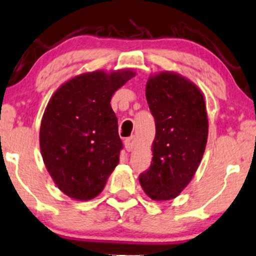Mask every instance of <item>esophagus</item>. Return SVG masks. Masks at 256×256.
<instances>
[{
	"mask_svg": "<svg viewBox=\"0 0 256 256\" xmlns=\"http://www.w3.org/2000/svg\"><path fill=\"white\" fill-rule=\"evenodd\" d=\"M136 144H137V142H136V138L132 136V137L128 138L125 140V148L126 151H134V148H136Z\"/></svg>",
	"mask_w": 256,
	"mask_h": 256,
	"instance_id": "esophagus-1",
	"label": "esophagus"
}]
</instances>
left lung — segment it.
Returning <instances> with one entry per match:
<instances>
[{
	"label": "left lung",
	"mask_w": 256,
	"mask_h": 256,
	"mask_svg": "<svg viewBox=\"0 0 256 256\" xmlns=\"http://www.w3.org/2000/svg\"><path fill=\"white\" fill-rule=\"evenodd\" d=\"M145 96L156 122L152 163L139 174L145 194L154 200L178 196L192 180L208 139L203 93L186 78L162 72L148 78Z\"/></svg>",
	"instance_id": "left-lung-1"
}]
</instances>
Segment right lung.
<instances>
[{
	"label": "right lung",
	"mask_w": 256,
	"mask_h": 256,
	"mask_svg": "<svg viewBox=\"0 0 256 256\" xmlns=\"http://www.w3.org/2000/svg\"><path fill=\"white\" fill-rule=\"evenodd\" d=\"M134 76L130 70L80 74L48 102L40 128L41 154L56 186L70 198H94L118 166L122 143L110 102Z\"/></svg>",
	"instance_id": "right-lung-1"
}]
</instances>
